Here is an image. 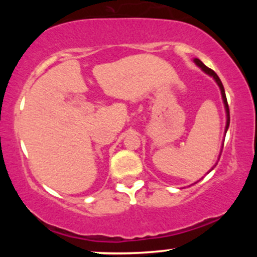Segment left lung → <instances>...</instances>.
Instances as JSON below:
<instances>
[{"label": "left lung", "instance_id": "left-lung-1", "mask_svg": "<svg viewBox=\"0 0 257 257\" xmlns=\"http://www.w3.org/2000/svg\"><path fill=\"white\" fill-rule=\"evenodd\" d=\"M193 61L194 63H196V65L197 66H199L200 69L203 70V71H204L206 75H209V76H211V77H213L214 79H215V82H216L217 83V85H219L220 87V90H221V95H222V100H223V105H225V110H226V117H227V119H226V128H225V133H227V129H228V126H229V108H228V104H227V99H226V94H225V89H223V85H222V82H221V79L219 78V76L216 75V73H215L213 70L211 69H209V67H206L204 64L202 63V61L199 60V59H193ZM222 147H223V145H222ZM221 151H222V149H221ZM214 168H211V170H213ZM209 172H210V170H209Z\"/></svg>", "mask_w": 257, "mask_h": 257}]
</instances>
